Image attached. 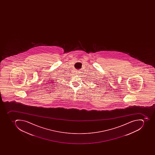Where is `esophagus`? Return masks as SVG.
<instances>
[{"label": "esophagus", "instance_id": "34e87169", "mask_svg": "<svg viewBox=\"0 0 155 155\" xmlns=\"http://www.w3.org/2000/svg\"><path fill=\"white\" fill-rule=\"evenodd\" d=\"M79 73H80V72L79 71H77V74H79Z\"/></svg>", "mask_w": 155, "mask_h": 155}]
</instances>
